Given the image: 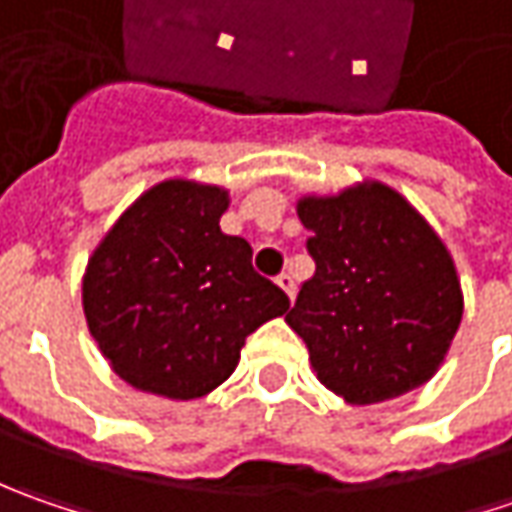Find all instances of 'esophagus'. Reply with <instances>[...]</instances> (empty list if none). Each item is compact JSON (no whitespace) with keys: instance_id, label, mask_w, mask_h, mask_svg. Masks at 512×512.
<instances>
[{"instance_id":"1","label":"esophagus","mask_w":512,"mask_h":512,"mask_svg":"<svg viewBox=\"0 0 512 512\" xmlns=\"http://www.w3.org/2000/svg\"><path fill=\"white\" fill-rule=\"evenodd\" d=\"M276 282H279V287L285 290L290 299L296 296V279H293L290 273H279V276H276Z\"/></svg>"}]
</instances>
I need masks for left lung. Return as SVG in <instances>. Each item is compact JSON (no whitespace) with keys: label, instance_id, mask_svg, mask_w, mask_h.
I'll return each mask as SVG.
<instances>
[{"label":"left lung","instance_id":"left-lung-1","mask_svg":"<svg viewBox=\"0 0 512 512\" xmlns=\"http://www.w3.org/2000/svg\"><path fill=\"white\" fill-rule=\"evenodd\" d=\"M307 279L285 322L319 382L350 404L396 399L444 362L462 322L453 259L422 213L382 182L305 196Z\"/></svg>","mask_w":512,"mask_h":512}]
</instances>
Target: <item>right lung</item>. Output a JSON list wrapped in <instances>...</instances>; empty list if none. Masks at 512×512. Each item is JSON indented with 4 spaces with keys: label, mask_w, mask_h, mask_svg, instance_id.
<instances>
[{
    "label": "right lung",
    "mask_w": 512,
    "mask_h": 512,
    "mask_svg": "<svg viewBox=\"0 0 512 512\" xmlns=\"http://www.w3.org/2000/svg\"><path fill=\"white\" fill-rule=\"evenodd\" d=\"M227 190L150 187L93 250L82 282L90 336L130 387L199 399L236 370L245 339L290 299L253 270V247L219 219Z\"/></svg>",
    "instance_id": "obj_1"
}]
</instances>
